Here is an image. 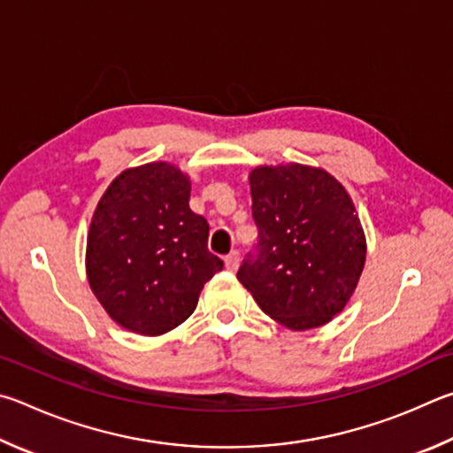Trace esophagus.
I'll use <instances>...</instances> for the list:
<instances>
[{
  "label": "esophagus",
  "instance_id": "esophagus-1",
  "mask_svg": "<svg viewBox=\"0 0 453 453\" xmlns=\"http://www.w3.org/2000/svg\"><path fill=\"white\" fill-rule=\"evenodd\" d=\"M239 263H241V255L236 250H233L231 255L225 257V266H226L228 273H234L236 268H239Z\"/></svg>",
  "mask_w": 453,
  "mask_h": 453
}]
</instances>
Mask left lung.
<instances>
[{
	"instance_id": "left-lung-1",
	"label": "left lung",
	"mask_w": 453,
	"mask_h": 453,
	"mask_svg": "<svg viewBox=\"0 0 453 453\" xmlns=\"http://www.w3.org/2000/svg\"><path fill=\"white\" fill-rule=\"evenodd\" d=\"M249 182L258 242L236 279L282 326H324L344 311L366 263L350 195L330 173L298 163L257 166Z\"/></svg>"
}]
</instances>
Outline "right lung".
Returning <instances> with one entry per match:
<instances>
[{
  "label": "right lung",
  "instance_id": "add662e5",
  "mask_svg": "<svg viewBox=\"0 0 453 453\" xmlns=\"http://www.w3.org/2000/svg\"><path fill=\"white\" fill-rule=\"evenodd\" d=\"M190 180L157 161L123 171L103 193L87 234V280L119 326L142 336L185 322L222 260L188 206Z\"/></svg>",
  "mask_w": 453,
  "mask_h": 453
}]
</instances>
